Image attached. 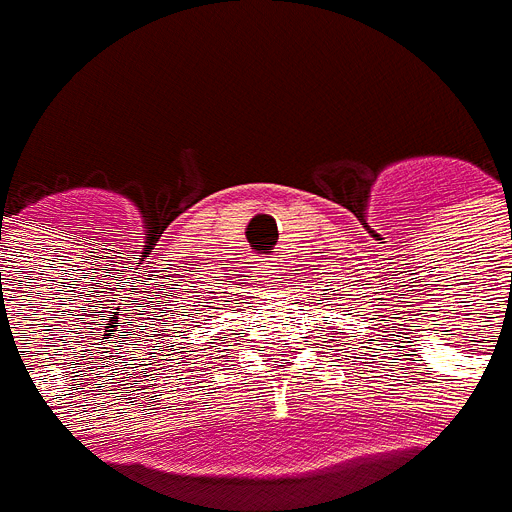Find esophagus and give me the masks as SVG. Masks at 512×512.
I'll return each mask as SVG.
<instances>
[{
  "label": "esophagus",
  "mask_w": 512,
  "mask_h": 512,
  "mask_svg": "<svg viewBox=\"0 0 512 512\" xmlns=\"http://www.w3.org/2000/svg\"><path fill=\"white\" fill-rule=\"evenodd\" d=\"M263 276H266V279H271V282H282V279L276 276V263H268L266 271H263Z\"/></svg>",
  "instance_id": "34e87169"
}]
</instances>
